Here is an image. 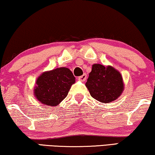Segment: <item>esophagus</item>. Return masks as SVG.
Segmentation results:
<instances>
[{
    "mask_svg": "<svg viewBox=\"0 0 155 155\" xmlns=\"http://www.w3.org/2000/svg\"><path fill=\"white\" fill-rule=\"evenodd\" d=\"M78 79H79L80 81H82V82H84V81H85V80H86V79H87V75L86 74H83L82 75H81V76H80L79 78H78Z\"/></svg>",
    "mask_w": 155,
    "mask_h": 155,
    "instance_id": "1",
    "label": "esophagus"
}]
</instances>
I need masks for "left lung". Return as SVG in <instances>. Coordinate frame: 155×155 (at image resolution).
Here are the masks:
<instances>
[{"label":"left lung","mask_w":155,"mask_h":155,"mask_svg":"<svg viewBox=\"0 0 155 155\" xmlns=\"http://www.w3.org/2000/svg\"><path fill=\"white\" fill-rule=\"evenodd\" d=\"M90 95L101 103H110L121 95L124 89L121 74L111 66L94 64L86 82Z\"/></svg>","instance_id":"left-lung-1"}]
</instances>
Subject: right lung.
<instances>
[{
	"label": "right lung",
	"instance_id": "obj_1",
	"mask_svg": "<svg viewBox=\"0 0 155 155\" xmlns=\"http://www.w3.org/2000/svg\"><path fill=\"white\" fill-rule=\"evenodd\" d=\"M75 79L73 73L67 68L43 73L36 81L35 96L42 104L56 106L68 95Z\"/></svg>",
	"mask_w": 155,
	"mask_h": 155
}]
</instances>
